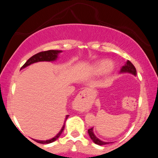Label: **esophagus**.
Returning <instances> with one entry per match:
<instances>
[{
	"instance_id": "34e87169",
	"label": "esophagus",
	"mask_w": 158,
	"mask_h": 158,
	"mask_svg": "<svg viewBox=\"0 0 158 158\" xmlns=\"http://www.w3.org/2000/svg\"><path fill=\"white\" fill-rule=\"evenodd\" d=\"M85 93H86V92H85V90L81 91L80 93L78 94L77 97H76V99H75V103H80L81 104L80 107L83 106V108H84V106H85Z\"/></svg>"
}]
</instances>
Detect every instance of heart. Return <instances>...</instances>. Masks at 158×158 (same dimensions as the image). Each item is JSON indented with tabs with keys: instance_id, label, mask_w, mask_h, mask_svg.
I'll use <instances>...</instances> for the list:
<instances>
[{
	"instance_id": "b5f03b06",
	"label": "heart",
	"mask_w": 158,
	"mask_h": 158,
	"mask_svg": "<svg viewBox=\"0 0 158 158\" xmlns=\"http://www.w3.org/2000/svg\"><path fill=\"white\" fill-rule=\"evenodd\" d=\"M113 68L114 65L111 62L106 60L99 61L94 64V72L97 74L101 73L104 71L110 72V70H112Z\"/></svg>"
}]
</instances>
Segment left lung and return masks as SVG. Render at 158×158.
<instances>
[{
  "label": "left lung",
  "mask_w": 158,
  "mask_h": 158,
  "mask_svg": "<svg viewBox=\"0 0 158 158\" xmlns=\"http://www.w3.org/2000/svg\"><path fill=\"white\" fill-rule=\"evenodd\" d=\"M120 73H129L136 76L137 75V70H136L135 67L134 66L133 64H132L131 61L128 60L126 61V64H125L124 66H123L122 68H121ZM88 135L90 136V139H91L92 140H93V142L94 143H96V144L99 145V146H102V145H106V144H108V143H110L108 142H104V141H102L99 139H98L97 137L94 135L93 128L88 129Z\"/></svg>",
  "instance_id": "obj_1"
}]
</instances>
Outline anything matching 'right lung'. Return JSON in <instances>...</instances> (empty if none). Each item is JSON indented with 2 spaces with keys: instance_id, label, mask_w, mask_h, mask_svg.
I'll list each match as a JSON object with an SVG mask.
<instances>
[{
  "instance_id": "right-lung-1",
  "label": "right lung",
  "mask_w": 158,
  "mask_h": 158,
  "mask_svg": "<svg viewBox=\"0 0 158 158\" xmlns=\"http://www.w3.org/2000/svg\"><path fill=\"white\" fill-rule=\"evenodd\" d=\"M62 51L61 50H48V51H43V52H40L39 53L35 54V55L32 56L31 58L28 59L27 61V62L25 63L23 65L22 68H24L26 67L29 66V65L33 64V63L35 62H39V61H55L58 58V55L59 53H60ZM69 117V115L66 116V118H65V120L68 119V117ZM64 125H63L62 128H61V131L59 132V133L56 135L55 137H52V139H48V140H38V139H34L35 142L39 143H42V144H47V143H50L54 142V141L56 140L60 135H61L63 131H64Z\"/></svg>"
}]
</instances>
